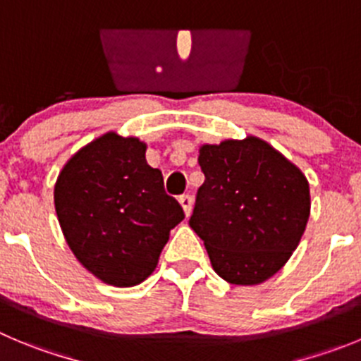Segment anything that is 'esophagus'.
<instances>
[{
  "label": "esophagus",
  "mask_w": 361,
  "mask_h": 361,
  "mask_svg": "<svg viewBox=\"0 0 361 361\" xmlns=\"http://www.w3.org/2000/svg\"><path fill=\"white\" fill-rule=\"evenodd\" d=\"M180 204H181V208H183V212H185V215H190V212H192V197L190 196H187V194H183V196H180Z\"/></svg>",
  "instance_id": "obj_1"
}]
</instances>
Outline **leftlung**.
Returning <instances> with one entry per match:
<instances>
[{
  "instance_id": "left-lung-1",
  "label": "left lung",
  "mask_w": 361,
  "mask_h": 361,
  "mask_svg": "<svg viewBox=\"0 0 361 361\" xmlns=\"http://www.w3.org/2000/svg\"><path fill=\"white\" fill-rule=\"evenodd\" d=\"M190 228L228 283L258 285L287 264L310 217L305 174L257 137L200 149Z\"/></svg>"
}]
</instances>
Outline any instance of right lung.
I'll return each mask as SVG.
<instances>
[{"mask_svg": "<svg viewBox=\"0 0 361 361\" xmlns=\"http://www.w3.org/2000/svg\"><path fill=\"white\" fill-rule=\"evenodd\" d=\"M55 208L80 264L114 287H133L158 264L169 231L185 219L164 176L135 137L103 135L74 154L55 185Z\"/></svg>", "mask_w": 361, "mask_h": 361, "instance_id": "1", "label": "right lung"}]
</instances>
